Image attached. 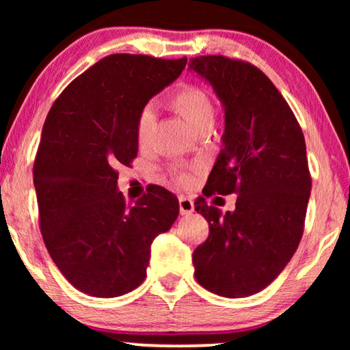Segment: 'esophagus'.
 Masks as SVG:
<instances>
[{"mask_svg": "<svg viewBox=\"0 0 350 350\" xmlns=\"http://www.w3.org/2000/svg\"><path fill=\"white\" fill-rule=\"evenodd\" d=\"M178 202H180V213H181V215H189V213L194 212V202H193V199L186 198V196H181Z\"/></svg>", "mask_w": 350, "mask_h": 350, "instance_id": "obj_1", "label": "esophagus"}]
</instances>
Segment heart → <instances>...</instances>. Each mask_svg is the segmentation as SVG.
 Segmentation results:
<instances>
[{
  "label": "heart",
  "mask_w": 350,
  "mask_h": 350,
  "mask_svg": "<svg viewBox=\"0 0 350 350\" xmlns=\"http://www.w3.org/2000/svg\"><path fill=\"white\" fill-rule=\"evenodd\" d=\"M172 105L178 111L185 121L194 132L205 126H213L215 122V107L212 100L202 89L199 88H185L172 97ZM156 127V109L152 105H146L138 114L137 119V140L140 146H146L150 143L152 132ZM180 185H189L191 176L180 174L176 176Z\"/></svg>",
  "instance_id": "b5f03b06"
}]
</instances>
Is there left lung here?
<instances>
[{"label": "left lung", "mask_w": 350, "mask_h": 350, "mask_svg": "<svg viewBox=\"0 0 350 350\" xmlns=\"http://www.w3.org/2000/svg\"><path fill=\"white\" fill-rule=\"evenodd\" d=\"M188 70L212 85L224 111L221 151L204 194H239L224 215L204 198L194 202L210 229L193 253L194 275L215 295L245 298L265 290L299 245L312 186L304 135L256 66L205 55Z\"/></svg>", "instance_id": "1"}]
</instances>
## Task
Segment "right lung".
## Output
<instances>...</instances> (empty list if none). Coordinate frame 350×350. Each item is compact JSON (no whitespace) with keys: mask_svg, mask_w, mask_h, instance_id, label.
I'll use <instances>...</instances> for the list:
<instances>
[{"mask_svg":"<svg viewBox=\"0 0 350 350\" xmlns=\"http://www.w3.org/2000/svg\"><path fill=\"white\" fill-rule=\"evenodd\" d=\"M186 62L108 55L78 76L47 114L33 167L41 234L55 266L85 295L116 298L135 290L152 241L178 217V199L161 186L126 205L116 167L137 156L138 114Z\"/></svg>","mask_w":350,"mask_h":350,"instance_id":"right-lung-1","label":"right lung"}]
</instances>
